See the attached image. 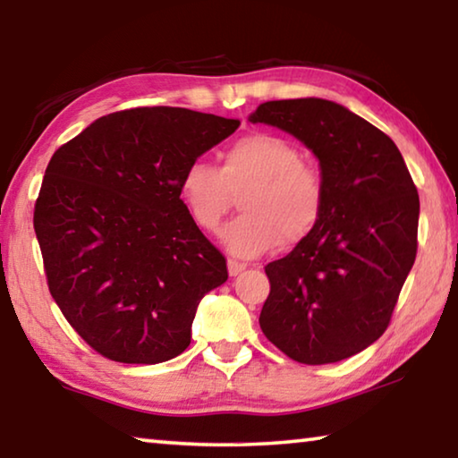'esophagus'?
Returning <instances> with one entry per match:
<instances>
[{
    "mask_svg": "<svg viewBox=\"0 0 458 458\" xmlns=\"http://www.w3.org/2000/svg\"><path fill=\"white\" fill-rule=\"evenodd\" d=\"M244 268H246L244 262H238V260H232V259L228 260V273H230V276L240 275Z\"/></svg>",
    "mask_w": 458,
    "mask_h": 458,
    "instance_id": "34e87169",
    "label": "esophagus"
}]
</instances>
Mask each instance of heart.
Returning <instances> with one entry per match:
<instances>
[{
	"label": "heart",
	"instance_id": "1",
	"mask_svg": "<svg viewBox=\"0 0 458 458\" xmlns=\"http://www.w3.org/2000/svg\"><path fill=\"white\" fill-rule=\"evenodd\" d=\"M303 151L289 139L250 133L222 153V165L191 161L180 191L191 220L216 232L244 190V214L224 230V242L238 257H257L284 244H297L319 222L325 206V180L303 161Z\"/></svg>",
	"mask_w": 458,
	"mask_h": 458
}]
</instances>
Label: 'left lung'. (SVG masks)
Listing matches in <instances>:
<instances>
[{
    "label": "left lung",
    "instance_id": "8db88e82",
    "mask_svg": "<svg viewBox=\"0 0 458 458\" xmlns=\"http://www.w3.org/2000/svg\"><path fill=\"white\" fill-rule=\"evenodd\" d=\"M250 121L303 141L325 180L319 222L265 267L270 293L260 329L307 366L352 358L387 329L414 265L416 185L396 143L331 100H268Z\"/></svg>",
    "mask_w": 458,
    "mask_h": 458
}]
</instances>
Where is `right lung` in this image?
Returning a JSON list of instances; mask_svg holds the SVG:
<instances>
[{
  "mask_svg": "<svg viewBox=\"0 0 458 458\" xmlns=\"http://www.w3.org/2000/svg\"><path fill=\"white\" fill-rule=\"evenodd\" d=\"M238 127L139 106L97 119L52 155L34 206L46 281L103 358L151 366L180 355L201 297L226 283V259L191 220L180 182Z\"/></svg>",
  "mask_w": 458,
  "mask_h": 458,
  "instance_id": "right-lung-1",
  "label": "right lung"
}]
</instances>
